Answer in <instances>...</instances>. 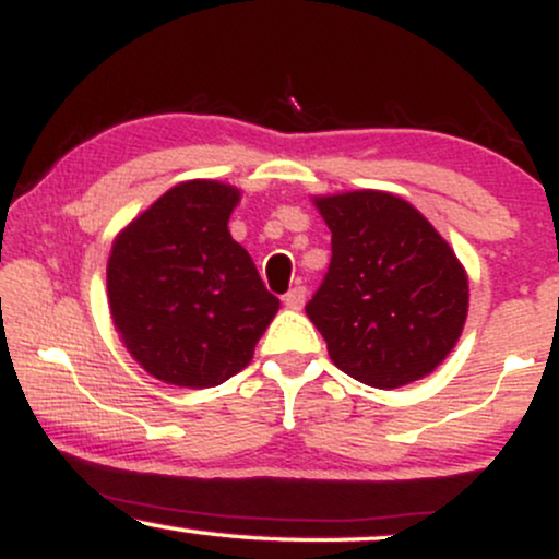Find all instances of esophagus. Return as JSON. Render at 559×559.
I'll list each match as a JSON object with an SVG mask.
<instances>
[{"instance_id": "34e87169", "label": "esophagus", "mask_w": 559, "mask_h": 559, "mask_svg": "<svg viewBox=\"0 0 559 559\" xmlns=\"http://www.w3.org/2000/svg\"><path fill=\"white\" fill-rule=\"evenodd\" d=\"M305 299H307V288L305 286H294L292 292H288L284 297L286 307H292V310H301V307H305Z\"/></svg>"}]
</instances>
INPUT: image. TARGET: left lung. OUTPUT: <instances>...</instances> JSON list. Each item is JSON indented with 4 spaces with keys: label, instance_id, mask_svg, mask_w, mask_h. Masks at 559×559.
Listing matches in <instances>:
<instances>
[{
    "label": "left lung",
    "instance_id": "left-lung-1",
    "mask_svg": "<svg viewBox=\"0 0 559 559\" xmlns=\"http://www.w3.org/2000/svg\"><path fill=\"white\" fill-rule=\"evenodd\" d=\"M312 202L331 230V265L305 310L333 365L373 389H400L433 373L467 318V273L454 249L389 191Z\"/></svg>",
    "mask_w": 559,
    "mask_h": 559
}]
</instances>
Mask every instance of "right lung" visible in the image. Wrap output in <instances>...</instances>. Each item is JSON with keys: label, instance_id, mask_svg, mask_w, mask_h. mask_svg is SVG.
<instances>
[{"label": "right lung", "instance_id": "add662e5", "mask_svg": "<svg viewBox=\"0 0 559 559\" xmlns=\"http://www.w3.org/2000/svg\"><path fill=\"white\" fill-rule=\"evenodd\" d=\"M236 186L176 183L115 236L107 299L115 331L150 376L210 389L252 362L281 301L228 230Z\"/></svg>", "mask_w": 559, "mask_h": 559}]
</instances>
